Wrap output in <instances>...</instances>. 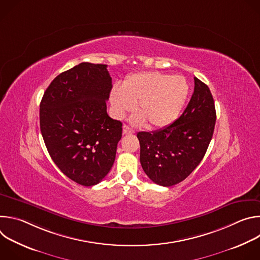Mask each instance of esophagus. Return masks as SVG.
<instances>
[{
    "label": "esophagus",
    "mask_w": 260,
    "mask_h": 260,
    "mask_svg": "<svg viewBox=\"0 0 260 260\" xmlns=\"http://www.w3.org/2000/svg\"><path fill=\"white\" fill-rule=\"evenodd\" d=\"M123 134L127 135V134H135V131H133L129 126L127 125H123Z\"/></svg>",
    "instance_id": "obj_1"
}]
</instances>
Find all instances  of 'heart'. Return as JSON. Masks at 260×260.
I'll list each match as a JSON object with an SVG mask.
<instances>
[{
  "mask_svg": "<svg viewBox=\"0 0 260 260\" xmlns=\"http://www.w3.org/2000/svg\"><path fill=\"white\" fill-rule=\"evenodd\" d=\"M188 92L189 85L183 76L145 71L131 74L121 88L114 87L110 101L115 117H122L136 104L140 113L133 116L134 123L147 120L152 127H164L176 120Z\"/></svg>",
  "mask_w": 260,
  "mask_h": 260,
  "instance_id": "b5f03b06",
  "label": "heart"
}]
</instances>
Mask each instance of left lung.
<instances>
[{
	"label": "left lung",
	"instance_id": "left-lung-1",
	"mask_svg": "<svg viewBox=\"0 0 260 260\" xmlns=\"http://www.w3.org/2000/svg\"><path fill=\"white\" fill-rule=\"evenodd\" d=\"M215 121L212 93L194 77L192 96L177 120L152 133H138L140 161L146 175L166 187L186 179L206 154Z\"/></svg>",
	"mask_w": 260,
	"mask_h": 260
}]
</instances>
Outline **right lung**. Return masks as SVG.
<instances>
[{
	"label": "right lung",
	"mask_w": 260,
	"mask_h": 260,
	"mask_svg": "<svg viewBox=\"0 0 260 260\" xmlns=\"http://www.w3.org/2000/svg\"><path fill=\"white\" fill-rule=\"evenodd\" d=\"M111 89L107 64L81 62L56 76L40 104L41 134L52 160L83 186L107 176L122 136V123L107 114Z\"/></svg>",
	"instance_id": "obj_1"
}]
</instances>
